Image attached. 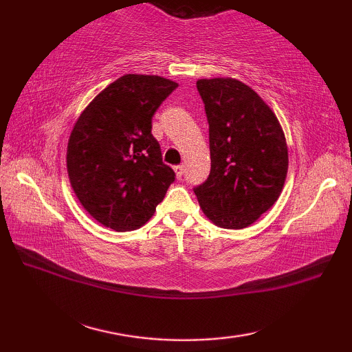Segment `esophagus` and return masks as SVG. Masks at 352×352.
<instances>
[{
  "mask_svg": "<svg viewBox=\"0 0 352 352\" xmlns=\"http://www.w3.org/2000/svg\"><path fill=\"white\" fill-rule=\"evenodd\" d=\"M174 172H175L177 178H182L183 174H184V166H183V164H177V166H174Z\"/></svg>",
  "mask_w": 352,
  "mask_h": 352,
  "instance_id": "1",
  "label": "esophagus"
}]
</instances>
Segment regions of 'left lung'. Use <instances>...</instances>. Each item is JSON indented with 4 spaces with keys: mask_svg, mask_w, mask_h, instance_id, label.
Returning <instances> with one entry per match:
<instances>
[{
    "mask_svg": "<svg viewBox=\"0 0 352 352\" xmlns=\"http://www.w3.org/2000/svg\"><path fill=\"white\" fill-rule=\"evenodd\" d=\"M210 140L212 169L195 188L199 207L222 228L242 230L278 199L289 153L271 107L236 78H201Z\"/></svg>",
    "mask_w": 352,
    "mask_h": 352,
    "instance_id": "left-lung-1",
    "label": "left lung"
}]
</instances>
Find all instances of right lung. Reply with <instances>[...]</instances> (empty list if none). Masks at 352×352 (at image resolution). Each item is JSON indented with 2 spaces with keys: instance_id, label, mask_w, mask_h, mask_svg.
I'll return each mask as SVG.
<instances>
[{
  "instance_id": "right-lung-1",
  "label": "right lung",
  "mask_w": 352,
  "mask_h": 352,
  "mask_svg": "<svg viewBox=\"0 0 352 352\" xmlns=\"http://www.w3.org/2000/svg\"><path fill=\"white\" fill-rule=\"evenodd\" d=\"M177 86L159 76L126 74L96 95L74 125L66 153L69 182L104 227L140 228L175 180L151 134V119Z\"/></svg>"
}]
</instances>
